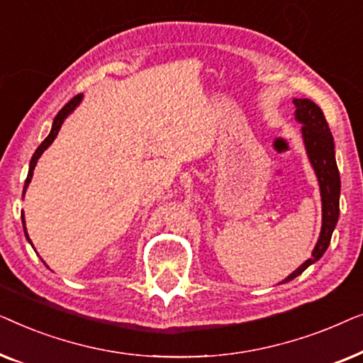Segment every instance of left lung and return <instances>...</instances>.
I'll return each mask as SVG.
<instances>
[{"instance_id":"1","label":"left lung","mask_w":363,"mask_h":363,"mask_svg":"<svg viewBox=\"0 0 363 363\" xmlns=\"http://www.w3.org/2000/svg\"><path fill=\"white\" fill-rule=\"evenodd\" d=\"M296 106V121L301 123L302 140L306 153L319 182L322 200V226L312 256L306 262L291 272L279 284L289 282L302 274L307 267L319 261L330 245L332 233L339 221V198H340V175L335 162V145L330 128L327 125L324 112L311 99H292Z\"/></svg>"}]
</instances>
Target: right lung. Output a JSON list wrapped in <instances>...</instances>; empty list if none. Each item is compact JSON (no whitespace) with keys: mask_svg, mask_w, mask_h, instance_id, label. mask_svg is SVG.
<instances>
[{"mask_svg":"<svg viewBox=\"0 0 363 363\" xmlns=\"http://www.w3.org/2000/svg\"><path fill=\"white\" fill-rule=\"evenodd\" d=\"M82 97H84V94H79V96H76L72 99V101H69L66 106H64L61 111H59V113L56 117H54V121H52V127H51V132H49V135L44 138V142L41 143V145H39L38 148H36V152H34V155H33V158H31V162H29V172H28V178H26V182H24V188H23V196H24V193H26V190H28V186H29V183H31V178H33V172H34V167H36V163H38V160H39V157L43 155L44 153V150H46V148L51 145V143L54 142V138L57 137V133H59V130H61V127H62V123H64V121H66V118L71 116V113L76 111V107L79 106V104L82 102ZM21 221H23V228H24V236H26V240L31 242V240H29V236H28V231H26V221H24V215H21ZM31 246H33V242H31ZM44 264H46V262H44Z\"/></svg>","mask_w":363,"mask_h":363,"instance_id":"1","label":"right lung"}]
</instances>
